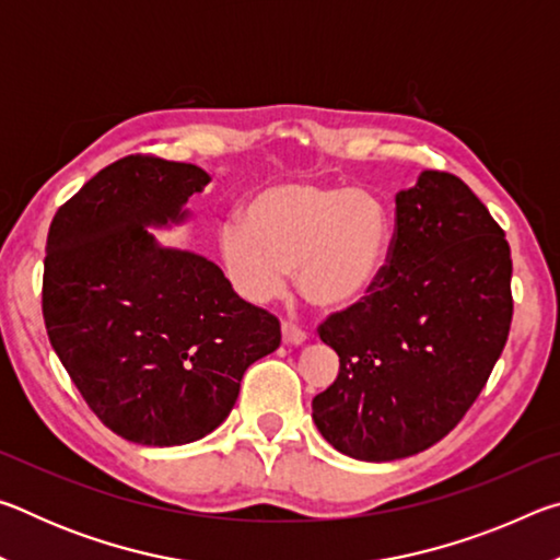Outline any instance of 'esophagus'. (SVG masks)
I'll use <instances>...</instances> for the list:
<instances>
[{
  "label": "esophagus",
  "instance_id": "1",
  "mask_svg": "<svg viewBox=\"0 0 560 560\" xmlns=\"http://www.w3.org/2000/svg\"><path fill=\"white\" fill-rule=\"evenodd\" d=\"M281 334H283V340H287V343H293V346H301L303 340L308 338L306 330L293 324V320H283V324H281Z\"/></svg>",
  "mask_w": 560,
  "mask_h": 560
}]
</instances>
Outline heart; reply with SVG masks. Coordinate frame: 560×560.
<instances>
[{"label":"heart","mask_w":560,"mask_h":560,"mask_svg":"<svg viewBox=\"0 0 560 560\" xmlns=\"http://www.w3.org/2000/svg\"><path fill=\"white\" fill-rule=\"evenodd\" d=\"M220 230L224 269L244 299L264 303L296 269L303 299L338 311L373 291L390 254V220L371 192L328 183L259 189Z\"/></svg>","instance_id":"1"}]
</instances>
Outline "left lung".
<instances>
[{
    "instance_id": "8db88e82",
    "label": "left lung",
    "mask_w": 560,
    "mask_h": 560,
    "mask_svg": "<svg viewBox=\"0 0 560 560\" xmlns=\"http://www.w3.org/2000/svg\"><path fill=\"white\" fill-rule=\"evenodd\" d=\"M511 316L504 230L457 175L424 170L395 197L383 277L318 326L340 358L311 405L318 432L363 462L432 447L485 390Z\"/></svg>"
}]
</instances>
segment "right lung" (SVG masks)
<instances>
[{
    "instance_id": "right-lung-1",
    "label": "right lung",
    "mask_w": 560,
    "mask_h": 560,
    "mask_svg": "<svg viewBox=\"0 0 560 560\" xmlns=\"http://www.w3.org/2000/svg\"><path fill=\"white\" fill-rule=\"evenodd\" d=\"M202 167L128 155L93 175L49 226L42 311L56 355L108 430L175 447L226 420L279 318L236 296L210 259L165 249L148 226L183 222Z\"/></svg>"
}]
</instances>
